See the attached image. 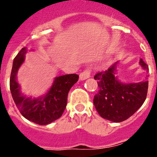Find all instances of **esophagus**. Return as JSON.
I'll use <instances>...</instances> for the list:
<instances>
[{
    "label": "esophagus",
    "instance_id": "1",
    "mask_svg": "<svg viewBox=\"0 0 157 157\" xmlns=\"http://www.w3.org/2000/svg\"><path fill=\"white\" fill-rule=\"evenodd\" d=\"M90 73H91V69H90V67H87L80 74V79L83 80L89 78L90 76Z\"/></svg>",
    "mask_w": 157,
    "mask_h": 157
}]
</instances>
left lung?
Here are the masks:
<instances>
[{"label": "left lung", "instance_id": "obj_1", "mask_svg": "<svg viewBox=\"0 0 157 157\" xmlns=\"http://www.w3.org/2000/svg\"><path fill=\"white\" fill-rule=\"evenodd\" d=\"M115 63L105 71L98 72L94 77L98 80V92L94 95V105L103 118L114 122L128 119L143 105L146 98L148 81L121 83L115 76ZM140 64L149 70L148 65L141 59Z\"/></svg>", "mask_w": 157, "mask_h": 157}]
</instances>
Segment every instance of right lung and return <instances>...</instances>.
Returning a JSON list of instances; mask_svg holds the SVG:
<instances>
[{"instance_id": "obj_1", "label": "right lung", "mask_w": 157, "mask_h": 157, "mask_svg": "<svg viewBox=\"0 0 157 157\" xmlns=\"http://www.w3.org/2000/svg\"><path fill=\"white\" fill-rule=\"evenodd\" d=\"M25 48H22L13 62L10 77V90L13 100L21 115L38 125H48L62 116L67 104L70 88L77 82V74H67L55 79L50 90L42 98L32 99L23 96L16 79L17 70L25 60Z\"/></svg>"}]
</instances>
